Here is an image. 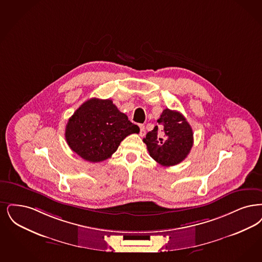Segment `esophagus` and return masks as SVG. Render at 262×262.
<instances>
[{
  "label": "esophagus",
  "mask_w": 262,
  "mask_h": 262,
  "mask_svg": "<svg viewBox=\"0 0 262 262\" xmlns=\"http://www.w3.org/2000/svg\"><path fill=\"white\" fill-rule=\"evenodd\" d=\"M139 129H140V132H139V135L141 136H145V134H146V130H145V126H143V125H139Z\"/></svg>",
  "instance_id": "esophagus-1"
}]
</instances>
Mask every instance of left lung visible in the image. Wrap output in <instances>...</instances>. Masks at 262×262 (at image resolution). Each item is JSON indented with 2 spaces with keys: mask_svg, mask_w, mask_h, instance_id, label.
<instances>
[{
  "mask_svg": "<svg viewBox=\"0 0 262 262\" xmlns=\"http://www.w3.org/2000/svg\"><path fill=\"white\" fill-rule=\"evenodd\" d=\"M158 125L149 132L143 142L150 156L162 166H176L187 157L193 146V130L185 117L178 111L165 109Z\"/></svg>",
  "mask_w": 262,
  "mask_h": 262,
  "instance_id": "1",
  "label": "left lung"
}]
</instances>
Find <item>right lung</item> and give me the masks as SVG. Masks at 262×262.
Listing matches in <instances>:
<instances>
[{"label":"right lung","instance_id":"obj_1","mask_svg":"<svg viewBox=\"0 0 262 262\" xmlns=\"http://www.w3.org/2000/svg\"><path fill=\"white\" fill-rule=\"evenodd\" d=\"M138 133L139 127L111 99L91 98L69 119L65 138L76 154L97 163L111 157L126 136Z\"/></svg>","mask_w":262,"mask_h":262}]
</instances>
